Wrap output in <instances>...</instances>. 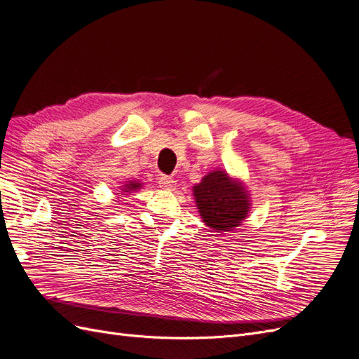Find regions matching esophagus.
Returning <instances> with one entry per match:
<instances>
[{
    "label": "esophagus",
    "instance_id": "34e87169",
    "mask_svg": "<svg viewBox=\"0 0 359 359\" xmlns=\"http://www.w3.org/2000/svg\"><path fill=\"white\" fill-rule=\"evenodd\" d=\"M158 183H159V187H161L163 189H167V191H171V189L176 188V182L168 176H164V175L158 177Z\"/></svg>",
    "mask_w": 359,
    "mask_h": 359
}]
</instances>
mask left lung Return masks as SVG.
Segmentation results:
<instances>
[{
  "instance_id": "8db88e82",
  "label": "left lung",
  "mask_w": 359,
  "mask_h": 359,
  "mask_svg": "<svg viewBox=\"0 0 359 359\" xmlns=\"http://www.w3.org/2000/svg\"><path fill=\"white\" fill-rule=\"evenodd\" d=\"M194 196L203 222L216 232H229L240 226L251 205L244 184L222 170L204 176L194 187Z\"/></svg>"
}]
</instances>
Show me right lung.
<instances>
[{
	"label": "right lung",
	"mask_w": 359,
	"mask_h": 359,
	"mask_svg": "<svg viewBox=\"0 0 359 359\" xmlns=\"http://www.w3.org/2000/svg\"><path fill=\"white\" fill-rule=\"evenodd\" d=\"M140 188H142V183H139V182H128L127 184H124L121 191L123 192H131V191H137Z\"/></svg>",
	"instance_id": "add662e5"
}]
</instances>
